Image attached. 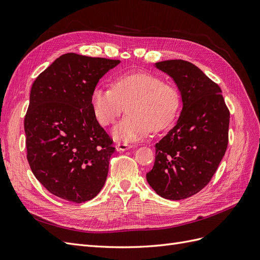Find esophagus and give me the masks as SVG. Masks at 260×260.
I'll list each match as a JSON object with an SVG mask.
<instances>
[{
    "instance_id": "obj_1",
    "label": "esophagus",
    "mask_w": 260,
    "mask_h": 260,
    "mask_svg": "<svg viewBox=\"0 0 260 260\" xmlns=\"http://www.w3.org/2000/svg\"><path fill=\"white\" fill-rule=\"evenodd\" d=\"M116 147H117L118 151L124 152V151H128V149H130L132 147V145L128 144V143H118Z\"/></svg>"
}]
</instances>
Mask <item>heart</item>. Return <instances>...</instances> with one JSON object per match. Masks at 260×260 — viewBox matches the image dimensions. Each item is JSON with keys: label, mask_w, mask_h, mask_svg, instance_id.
I'll list each match as a JSON object with an SVG mask.
<instances>
[{"label": "heart", "mask_w": 260, "mask_h": 260, "mask_svg": "<svg viewBox=\"0 0 260 260\" xmlns=\"http://www.w3.org/2000/svg\"><path fill=\"white\" fill-rule=\"evenodd\" d=\"M90 102L94 117L103 127L115 123L127 106L128 116L113 130V137L123 142L143 139L152 129L167 128L180 109V94L176 86L148 73L117 75L112 88L95 86Z\"/></svg>", "instance_id": "heart-1"}]
</instances>
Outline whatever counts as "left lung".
Instances as JSON below:
<instances>
[{
  "label": "left lung",
  "instance_id": "left-lung-1",
  "mask_svg": "<svg viewBox=\"0 0 260 260\" xmlns=\"http://www.w3.org/2000/svg\"><path fill=\"white\" fill-rule=\"evenodd\" d=\"M178 85L182 112L177 124L156 143L148 184L159 196L179 201L205 187L221 161L229 141L230 112L220 86L192 62H156Z\"/></svg>",
  "mask_w": 260,
  "mask_h": 260
}]
</instances>
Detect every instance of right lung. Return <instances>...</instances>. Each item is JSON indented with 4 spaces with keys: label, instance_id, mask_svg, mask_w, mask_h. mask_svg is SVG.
<instances>
[{
    "label": "right lung",
    "instance_id": "right-lung-1",
    "mask_svg": "<svg viewBox=\"0 0 260 260\" xmlns=\"http://www.w3.org/2000/svg\"><path fill=\"white\" fill-rule=\"evenodd\" d=\"M119 59L67 53L37 77L25 116L27 159L46 190L74 203L103 187L113 140L91 108V93Z\"/></svg>",
    "mask_w": 260,
    "mask_h": 260
}]
</instances>
